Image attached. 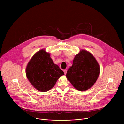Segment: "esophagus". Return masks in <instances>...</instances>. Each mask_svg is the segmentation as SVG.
Wrapping results in <instances>:
<instances>
[{
  "instance_id": "esophagus-1",
  "label": "esophagus",
  "mask_w": 124,
  "mask_h": 124,
  "mask_svg": "<svg viewBox=\"0 0 124 124\" xmlns=\"http://www.w3.org/2000/svg\"><path fill=\"white\" fill-rule=\"evenodd\" d=\"M63 72H64L65 75H66V74H67V70H66V69L64 70H63Z\"/></svg>"
}]
</instances>
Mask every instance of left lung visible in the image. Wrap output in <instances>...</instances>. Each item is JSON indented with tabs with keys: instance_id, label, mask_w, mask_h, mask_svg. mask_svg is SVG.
I'll return each instance as SVG.
<instances>
[{
	"instance_id": "left-lung-1",
	"label": "left lung",
	"mask_w": 124,
	"mask_h": 124,
	"mask_svg": "<svg viewBox=\"0 0 124 124\" xmlns=\"http://www.w3.org/2000/svg\"><path fill=\"white\" fill-rule=\"evenodd\" d=\"M100 74V67L90 52L82 50L75 56L66 77L76 89L83 91L91 88Z\"/></svg>"
}]
</instances>
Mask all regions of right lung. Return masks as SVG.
<instances>
[{
	"mask_svg": "<svg viewBox=\"0 0 124 124\" xmlns=\"http://www.w3.org/2000/svg\"><path fill=\"white\" fill-rule=\"evenodd\" d=\"M26 74L31 84L41 92H46L54 86L64 72L54 64L48 53L41 50L32 57L28 63Z\"/></svg>",
	"mask_w": 124,
	"mask_h": 124,
	"instance_id": "right-lung-1",
	"label": "right lung"
}]
</instances>
